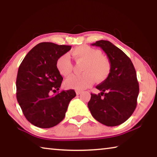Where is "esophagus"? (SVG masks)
Instances as JSON below:
<instances>
[{"label": "esophagus", "mask_w": 157, "mask_h": 157, "mask_svg": "<svg viewBox=\"0 0 157 157\" xmlns=\"http://www.w3.org/2000/svg\"><path fill=\"white\" fill-rule=\"evenodd\" d=\"M75 92H76L77 95H79V94H82V91H78V90H77Z\"/></svg>", "instance_id": "1"}]
</instances>
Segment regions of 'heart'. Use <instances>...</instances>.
<instances>
[{
  "mask_svg": "<svg viewBox=\"0 0 157 157\" xmlns=\"http://www.w3.org/2000/svg\"><path fill=\"white\" fill-rule=\"evenodd\" d=\"M71 54L76 62L84 63L82 67L83 73L67 79L65 81L66 87L82 90L91 86L95 79L98 82H102L108 78L111 71L110 61L102 55L101 50L82 44L75 48ZM56 68L63 76H69L72 73L73 66L68 54L59 57L56 61Z\"/></svg>",
  "mask_w": 157,
  "mask_h": 157,
  "instance_id": "obj_1",
  "label": "heart"
}]
</instances>
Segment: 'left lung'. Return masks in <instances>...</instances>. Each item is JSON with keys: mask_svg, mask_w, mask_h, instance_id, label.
<instances>
[{"mask_svg": "<svg viewBox=\"0 0 157 157\" xmlns=\"http://www.w3.org/2000/svg\"><path fill=\"white\" fill-rule=\"evenodd\" d=\"M105 52L110 61L111 71L105 81L96 88L101 92L91 94L88 108L92 116L108 126L120 125L132 115L137 105L139 84L131 59L108 40L91 44Z\"/></svg>", "mask_w": 157, "mask_h": 157, "instance_id": "8db88e82", "label": "left lung"}]
</instances>
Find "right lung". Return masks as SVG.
I'll use <instances>...</instances> for the list:
<instances>
[{"label":"right lung","mask_w":157,"mask_h":157,"mask_svg":"<svg viewBox=\"0 0 157 157\" xmlns=\"http://www.w3.org/2000/svg\"><path fill=\"white\" fill-rule=\"evenodd\" d=\"M71 49L69 45L41 43L30 51L19 67L17 99L30 123L39 128L57 125L65 117L68 104L76 94L73 89L59 90L63 78L56 61Z\"/></svg>","instance_id":"add662e5"}]
</instances>
